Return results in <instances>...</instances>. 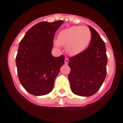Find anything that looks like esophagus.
<instances>
[{
	"label": "esophagus",
	"mask_w": 123,
	"mask_h": 123,
	"mask_svg": "<svg viewBox=\"0 0 123 123\" xmlns=\"http://www.w3.org/2000/svg\"><path fill=\"white\" fill-rule=\"evenodd\" d=\"M68 62H69L68 59L67 58H65V64H68Z\"/></svg>",
	"instance_id": "1"
}]
</instances>
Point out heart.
Wrapping results in <instances>:
<instances>
[{"label":"heart","instance_id":"obj_1","mask_svg":"<svg viewBox=\"0 0 123 123\" xmlns=\"http://www.w3.org/2000/svg\"><path fill=\"white\" fill-rule=\"evenodd\" d=\"M91 37V31L88 27L74 26L61 31L58 36V41L56 43L57 45L67 46L68 53L75 55L87 48Z\"/></svg>","mask_w":123,"mask_h":123}]
</instances>
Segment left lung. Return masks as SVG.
Here are the masks:
<instances>
[{"label":"left lung","instance_id":"8db88e82","mask_svg":"<svg viewBox=\"0 0 123 123\" xmlns=\"http://www.w3.org/2000/svg\"><path fill=\"white\" fill-rule=\"evenodd\" d=\"M89 27L92 33L89 47L69 58L71 90L73 93L81 96H90L96 93L106 75L108 58L105 42L93 27Z\"/></svg>","mask_w":123,"mask_h":123}]
</instances>
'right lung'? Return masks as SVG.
Here are the masks:
<instances>
[{"mask_svg": "<svg viewBox=\"0 0 123 123\" xmlns=\"http://www.w3.org/2000/svg\"><path fill=\"white\" fill-rule=\"evenodd\" d=\"M62 20L42 21L34 25L19 42L16 56L18 79L30 94L42 96L54 89L55 78L64 64L65 57L52 55L55 32Z\"/></svg>", "mask_w": 123, "mask_h": 123, "instance_id": "add662e5", "label": "right lung"}]
</instances>
